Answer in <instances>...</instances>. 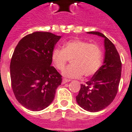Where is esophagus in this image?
<instances>
[{
	"instance_id": "1",
	"label": "esophagus",
	"mask_w": 132,
	"mask_h": 132,
	"mask_svg": "<svg viewBox=\"0 0 132 132\" xmlns=\"http://www.w3.org/2000/svg\"><path fill=\"white\" fill-rule=\"evenodd\" d=\"M70 80H68V79H66V78H63L62 84H66V83H67V82H70Z\"/></svg>"
}]
</instances>
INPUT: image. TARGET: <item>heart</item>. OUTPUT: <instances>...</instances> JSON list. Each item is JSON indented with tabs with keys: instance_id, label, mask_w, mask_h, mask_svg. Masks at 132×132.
<instances>
[{
	"instance_id": "heart-1",
	"label": "heart",
	"mask_w": 132,
	"mask_h": 132,
	"mask_svg": "<svg viewBox=\"0 0 132 132\" xmlns=\"http://www.w3.org/2000/svg\"><path fill=\"white\" fill-rule=\"evenodd\" d=\"M103 59L102 49L96 44L81 40H72L63 45L62 49H55L52 53V62L57 70L62 71L70 60L71 64L63 71L68 78H89L100 68Z\"/></svg>"
}]
</instances>
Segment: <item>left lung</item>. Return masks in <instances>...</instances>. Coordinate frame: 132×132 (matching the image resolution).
Returning <instances> with one entry per match:
<instances>
[{
  "mask_svg": "<svg viewBox=\"0 0 132 132\" xmlns=\"http://www.w3.org/2000/svg\"><path fill=\"white\" fill-rule=\"evenodd\" d=\"M104 38V64L81 88L76 102L85 110L97 112L106 108L115 98L121 78V62L114 44L102 33L88 32Z\"/></svg>",
  "mask_w": 132,
  "mask_h": 132,
  "instance_id": "8db88e82",
  "label": "left lung"
}]
</instances>
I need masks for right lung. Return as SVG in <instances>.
I'll list each match as a JSON object with an SVG mask.
<instances>
[{
  "instance_id": "1",
  "label": "right lung",
  "mask_w": 132,
  "mask_h": 132,
  "mask_svg": "<svg viewBox=\"0 0 132 132\" xmlns=\"http://www.w3.org/2000/svg\"><path fill=\"white\" fill-rule=\"evenodd\" d=\"M61 36L35 32L19 41L10 65L14 94L21 105L32 111L44 110L52 102L62 76L52 64V53Z\"/></svg>"
}]
</instances>
